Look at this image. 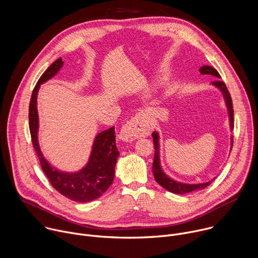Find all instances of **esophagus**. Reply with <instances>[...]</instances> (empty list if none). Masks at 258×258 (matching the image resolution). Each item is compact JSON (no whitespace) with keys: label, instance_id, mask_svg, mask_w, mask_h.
I'll return each mask as SVG.
<instances>
[{"label":"esophagus","instance_id":"esophagus-1","mask_svg":"<svg viewBox=\"0 0 258 258\" xmlns=\"http://www.w3.org/2000/svg\"><path fill=\"white\" fill-rule=\"evenodd\" d=\"M150 133L151 126L149 120L142 114H138L121 127L118 137L122 142L130 143L140 137H148Z\"/></svg>","mask_w":258,"mask_h":258}]
</instances>
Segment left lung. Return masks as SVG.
I'll list each match as a JSON object with an SVG mask.
<instances>
[{
	"label": "left lung",
	"mask_w": 258,
	"mask_h": 258,
	"mask_svg": "<svg viewBox=\"0 0 258 258\" xmlns=\"http://www.w3.org/2000/svg\"><path fill=\"white\" fill-rule=\"evenodd\" d=\"M200 73L202 75H212L215 76L217 78H221L220 74L218 73V71L210 66H203L200 69ZM212 85L216 86V87L222 92L223 97L225 99V103L228 109V113H229V120H230V128L231 131L234 128V111H233V105H232V99H231V95L226 87V84L223 81L217 80L212 82ZM153 137V142H154V147H155V155H154V161H153V174L155 177V180L165 189H167L170 192H173L176 195H184V194H188L191 191H196L199 189H204L206 187H208L214 180H210L208 182H204V183H198V184H189V183H183V182H178L175 181L174 179L170 178L168 175H166V173L163 171L162 167H161V163H160V145H159V134L157 132H154L152 134ZM232 146H233V137H231V150H232Z\"/></svg>",
	"instance_id": "left-lung-1"
}]
</instances>
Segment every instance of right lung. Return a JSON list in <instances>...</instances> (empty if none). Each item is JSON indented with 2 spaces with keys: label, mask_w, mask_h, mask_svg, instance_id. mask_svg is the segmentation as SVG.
I'll use <instances>...</instances> for the list:
<instances>
[{
  "label": "right lung",
  "mask_w": 258,
  "mask_h": 258,
  "mask_svg": "<svg viewBox=\"0 0 258 258\" xmlns=\"http://www.w3.org/2000/svg\"><path fill=\"white\" fill-rule=\"evenodd\" d=\"M57 58L39 78L29 104V130L41 168L52 187L63 197L79 203H88L101 197L112 184L119 152L115 145L114 126L99 133L94 140L88 163L77 172H63L52 167L43 157L38 144L37 93L40 85L51 79L62 67Z\"/></svg>",
  "instance_id": "add662e5"
}]
</instances>
